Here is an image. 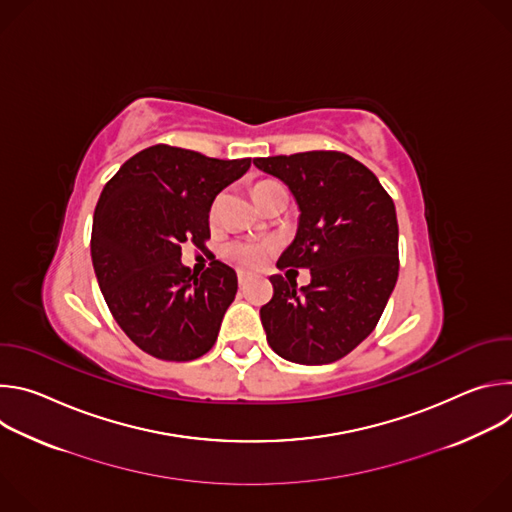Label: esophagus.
I'll return each mask as SVG.
<instances>
[{
  "mask_svg": "<svg viewBox=\"0 0 512 512\" xmlns=\"http://www.w3.org/2000/svg\"><path fill=\"white\" fill-rule=\"evenodd\" d=\"M251 277H253V275H251L249 271H243V269H239V271H237V279H239V285H245L247 281H251Z\"/></svg>",
  "mask_w": 512,
  "mask_h": 512,
  "instance_id": "34e87169",
  "label": "esophagus"
}]
</instances>
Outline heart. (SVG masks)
I'll return each instance as SVG.
<instances>
[{"label": "heart", "mask_w": 512, "mask_h": 512, "mask_svg": "<svg viewBox=\"0 0 512 512\" xmlns=\"http://www.w3.org/2000/svg\"><path fill=\"white\" fill-rule=\"evenodd\" d=\"M271 184H275V182H263V184H259V186L255 188V192L261 190V188H267V186H271ZM218 204H221V198H216V200L212 202V206H210V221H216ZM269 251H271V245H269V243H233V245H229V249H227L229 257H231L235 263L245 265V267H257V265H261V263L265 261V257H267Z\"/></svg>", "instance_id": "1"}]
</instances>
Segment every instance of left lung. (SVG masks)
<instances>
[{"mask_svg":"<svg viewBox=\"0 0 512 512\" xmlns=\"http://www.w3.org/2000/svg\"><path fill=\"white\" fill-rule=\"evenodd\" d=\"M253 164L294 194L300 221L277 267H306L298 287L271 275L259 314L269 346L298 364H328L367 338L399 275V227L379 178L342 152L257 158Z\"/></svg>","mask_w":512,"mask_h":512,"instance_id":"8db88e82","label":"left lung"}]
</instances>
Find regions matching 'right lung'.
<instances>
[{"label":"right lung","instance_id":"obj_1","mask_svg":"<svg viewBox=\"0 0 512 512\" xmlns=\"http://www.w3.org/2000/svg\"><path fill=\"white\" fill-rule=\"evenodd\" d=\"M251 168V158L216 160L152 145L105 184L93 216L91 257L103 298L137 344L162 360L206 354L237 294V273L210 261L186 267L182 245L204 247L216 194Z\"/></svg>","mask_w":512,"mask_h":512}]
</instances>
